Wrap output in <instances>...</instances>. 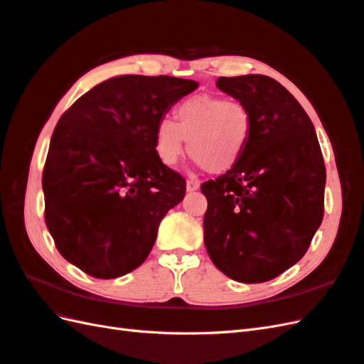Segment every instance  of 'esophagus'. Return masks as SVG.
<instances>
[{"mask_svg": "<svg viewBox=\"0 0 364 364\" xmlns=\"http://www.w3.org/2000/svg\"><path fill=\"white\" fill-rule=\"evenodd\" d=\"M186 188H188V191H189V192H192V191H197V189L200 188V181H198V180H196V178H189V180H188V183H186Z\"/></svg>", "mask_w": 364, "mask_h": 364, "instance_id": "1", "label": "esophagus"}]
</instances>
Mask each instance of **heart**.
I'll return each instance as SVG.
<instances>
[{"mask_svg":"<svg viewBox=\"0 0 364 364\" xmlns=\"http://www.w3.org/2000/svg\"><path fill=\"white\" fill-rule=\"evenodd\" d=\"M175 119H161L155 130V154L173 166L188 151L192 161L213 175L226 173L240 161L252 134V114L242 100L200 95L175 109Z\"/></svg>","mask_w":364,"mask_h":364,"instance_id":"1","label":"heart"}]
</instances>
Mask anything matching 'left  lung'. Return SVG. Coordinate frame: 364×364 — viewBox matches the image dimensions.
I'll use <instances>...</instances> for the list:
<instances>
[{"instance_id": "8db88e82", "label": "left lung", "mask_w": 364, "mask_h": 364, "mask_svg": "<svg viewBox=\"0 0 364 364\" xmlns=\"http://www.w3.org/2000/svg\"><path fill=\"white\" fill-rule=\"evenodd\" d=\"M215 85L250 107L252 134L231 171L201 184L205 245L228 277L267 282L302 259L323 222V154L310 117L277 80L248 74Z\"/></svg>"}]
</instances>
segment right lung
Listing matches in <instances>:
<instances>
[{"mask_svg": "<svg viewBox=\"0 0 364 364\" xmlns=\"http://www.w3.org/2000/svg\"><path fill=\"white\" fill-rule=\"evenodd\" d=\"M198 88L172 75H117L80 96L57 122L43 168L45 222L58 252L97 279L138 268L186 180L159 161L155 130Z\"/></svg>", "mask_w": 364, "mask_h": 364, "instance_id": "obj_1", "label": "right lung"}]
</instances>
